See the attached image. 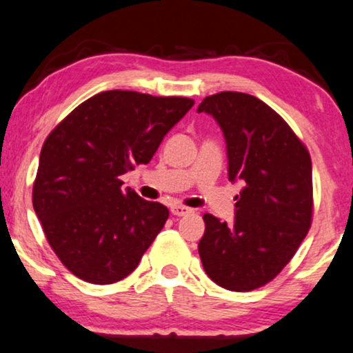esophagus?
I'll list each match as a JSON object with an SVG mask.
<instances>
[{
	"label": "esophagus",
	"instance_id": "1",
	"mask_svg": "<svg viewBox=\"0 0 353 353\" xmlns=\"http://www.w3.org/2000/svg\"><path fill=\"white\" fill-rule=\"evenodd\" d=\"M171 214L177 215V217H182V215L192 214V209H189V207H185V205H181V203H172Z\"/></svg>",
	"mask_w": 353,
	"mask_h": 353
}]
</instances>
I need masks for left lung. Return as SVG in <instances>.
<instances>
[{
  "instance_id": "obj_1",
  "label": "left lung",
  "mask_w": 353,
  "mask_h": 353,
  "mask_svg": "<svg viewBox=\"0 0 353 353\" xmlns=\"http://www.w3.org/2000/svg\"><path fill=\"white\" fill-rule=\"evenodd\" d=\"M197 112L219 123L228 179L241 184L232 225L203 215L202 266L225 290H256L290 263L311 227V156L290 125L248 93L205 97Z\"/></svg>"
}]
</instances>
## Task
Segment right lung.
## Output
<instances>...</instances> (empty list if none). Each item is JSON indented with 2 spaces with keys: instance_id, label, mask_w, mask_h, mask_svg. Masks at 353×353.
Masks as SVG:
<instances>
[{
  "instance_id": "right-lung-1",
  "label": "right lung",
  "mask_w": 353,
  "mask_h": 353,
  "mask_svg": "<svg viewBox=\"0 0 353 353\" xmlns=\"http://www.w3.org/2000/svg\"><path fill=\"white\" fill-rule=\"evenodd\" d=\"M184 97L128 90L93 95L67 114L41 150L32 205L62 265L92 284L126 278L163 230L168 207L121 189L192 108Z\"/></svg>"
}]
</instances>
